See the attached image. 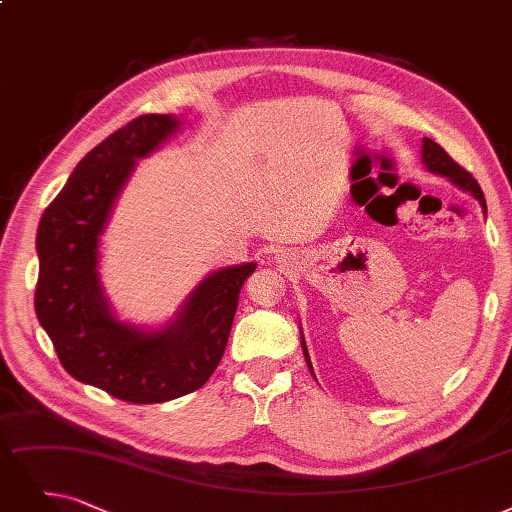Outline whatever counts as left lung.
Returning <instances> with one entry per match:
<instances>
[{
	"label": "left lung",
	"instance_id": "1",
	"mask_svg": "<svg viewBox=\"0 0 512 512\" xmlns=\"http://www.w3.org/2000/svg\"><path fill=\"white\" fill-rule=\"evenodd\" d=\"M422 163L426 166L428 172L433 174H439V176H445L454 182L456 187H460L462 191H468L473 197H477V201L481 203L483 212H487V206H485V197H483V191L479 187V182L473 178V174L466 172L462 166H458V163L449 157L435 140L431 138H424L422 140ZM302 338V336H300ZM302 353H304V359H306V365H309V370L313 374V365H311V359H309V351H306V344H304V338H302Z\"/></svg>",
	"mask_w": 512,
	"mask_h": 512
}]
</instances>
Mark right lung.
Returning a JSON list of instances; mask_svg holds the SVG:
<instances>
[{"label":"right lung","mask_w":512,"mask_h":512,"mask_svg":"<svg viewBox=\"0 0 512 512\" xmlns=\"http://www.w3.org/2000/svg\"><path fill=\"white\" fill-rule=\"evenodd\" d=\"M180 128L140 115L94 147L46 208L37 229L35 313L65 370L130 403H163L208 382L227 349L241 285L256 262L203 279L174 321L155 332L115 319L98 275V245L115 201L147 157Z\"/></svg>","instance_id":"obj_1"}]
</instances>
